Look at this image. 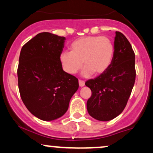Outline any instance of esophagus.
Masks as SVG:
<instances>
[{"label":"esophagus","mask_w":153,"mask_h":153,"mask_svg":"<svg viewBox=\"0 0 153 153\" xmlns=\"http://www.w3.org/2000/svg\"><path fill=\"white\" fill-rule=\"evenodd\" d=\"M79 85H80V87H82L85 85V81L84 80H79Z\"/></svg>","instance_id":"obj_1"}]
</instances>
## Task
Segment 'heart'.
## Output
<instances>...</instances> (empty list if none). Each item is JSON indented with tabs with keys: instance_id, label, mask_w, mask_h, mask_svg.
I'll list each match as a JSON object with an SVG mask.
<instances>
[{
	"instance_id": "obj_1",
	"label": "heart",
	"mask_w": 153,
	"mask_h": 153,
	"mask_svg": "<svg viewBox=\"0 0 153 153\" xmlns=\"http://www.w3.org/2000/svg\"><path fill=\"white\" fill-rule=\"evenodd\" d=\"M71 52H62L59 61L67 73L74 75L85 65L83 75H100L109 68L114 54V45L105 36H87L71 43Z\"/></svg>"
}]
</instances>
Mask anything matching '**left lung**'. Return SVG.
Returning a JSON list of instances; mask_svg holds the SVG:
<instances>
[{"mask_svg":"<svg viewBox=\"0 0 153 153\" xmlns=\"http://www.w3.org/2000/svg\"><path fill=\"white\" fill-rule=\"evenodd\" d=\"M135 54L122 33L116 31L114 54L109 68L94 79L85 82L92 94L87 110L93 118L111 120L127 106L135 82Z\"/></svg>","mask_w":153,"mask_h":153,"instance_id":"obj_1","label":"left lung"}]
</instances>
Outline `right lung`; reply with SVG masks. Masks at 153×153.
<instances>
[{"label":"right lung","mask_w":153,"mask_h":153,"mask_svg":"<svg viewBox=\"0 0 153 153\" xmlns=\"http://www.w3.org/2000/svg\"><path fill=\"white\" fill-rule=\"evenodd\" d=\"M64 36L42 32L21 50L17 75L19 93L27 109L44 121L59 118L79 87L76 77L62 70L59 55Z\"/></svg>","instance_id":"add662e5"}]
</instances>
